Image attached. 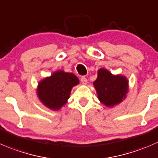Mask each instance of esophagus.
Instances as JSON below:
<instances>
[{"label": "esophagus", "mask_w": 158, "mask_h": 158, "mask_svg": "<svg viewBox=\"0 0 158 158\" xmlns=\"http://www.w3.org/2000/svg\"><path fill=\"white\" fill-rule=\"evenodd\" d=\"M80 81H81V82H82V85H86L87 81L88 80H87V79L85 77V76H82V77L80 79Z\"/></svg>", "instance_id": "1"}]
</instances>
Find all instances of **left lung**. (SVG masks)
I'll return each mask as SVG.
<instances>
[{
    "mask_svg": "<svg viewBox=\"0 0 158 158\" xmlns=\"http://www.w3.org/2000/svg\"><path fill=\"white\" fill-rule=\"evenodd\" d=\"M98 99L107 107H113L127 97L129 84L126 76L113 75L106 69H99L93 82Z\"/></svg>",
    "mask_w": 158,
    "mask_h": 158,
    "instance_id": "left-lung-1",
    "label": "left lung"
}]
</instances>
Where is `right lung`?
Returning a JSON list of instances; mask_svg holds the SVG:
<instances>
[{
    "instance_id": "add662e5",
    "label": "right lung",
    "mask_w": 158,
    "mask_h": 158,
    "mask_svg": "<svg viewBox=\"0 0 158 158\" xmlns=\"http://www.w3.org/2000/svg\"><path fill=\"white\" fill-rule=\"evenodd\" d=\"M79 83L75 74L58 70L38 82L37 96L50 110H59L68 101L72 89Z\"/></svg>"
}]
</instances>
